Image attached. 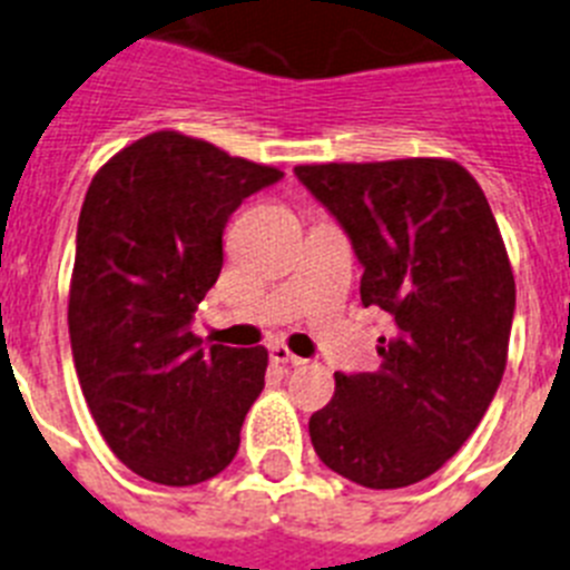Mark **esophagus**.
Wrapping results in <instances>:
<instances>
[{"label": "esophagus", "instance_id": "34e87169", "mask_svg": "<svg viewBox=\"0 0 570 570\" xmlns=\"http://www.w3.org/2000/svg\"><path fill=\"white\" fill-rule=\"evenodd\" d=\"M269 358L275 361V364H292V367H301V364H306L301 355H295L286 344H272L269 346Z\"/></svg>", "mask_w": 570, "mask_h": 570}]
</instances>
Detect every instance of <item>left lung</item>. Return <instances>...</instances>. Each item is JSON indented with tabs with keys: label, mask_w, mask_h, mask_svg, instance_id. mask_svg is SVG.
I'll list each match as a JSON object with an SVG mask.
<instances>
[{
	"label": "left lung",
	"mask_w": 570,
	"mask_h": 570,
	"mask_svg": "<svg viewBox=\"0 0 570 570\" xmlns=\"http://www.w3.org/2000/svg\"><path fill=\"white\" fill-rule=\"evenodd\" d=\"M353 240L361 304L393 321L375 373H335L309 439L338 476L393 491L479 428L508 364L517 284L488 197L448 157L295 166Z\"/></svg>",
	"instance_id": "left-lung-1"
}]
</instances>
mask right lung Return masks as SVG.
Masks as SVG:
<instances>
[{"instance_id":"add662e5","label":"right lung","mask_w":570,"mask_h":570,"mask_svg":"<svg viewBox=\"0 0 570 570\" xmlns=\"http://www.w3.org/2000/svg\"><path fill=\"white\" fill-rule=\"evenodd\" d=\"M284 171L200 137L151 131L94 175L68 292L73 367L111 453L189 488L229 468L264 390V346H200L189 330L224 266L232 212Z\"/></svg>"}]
</instances>
